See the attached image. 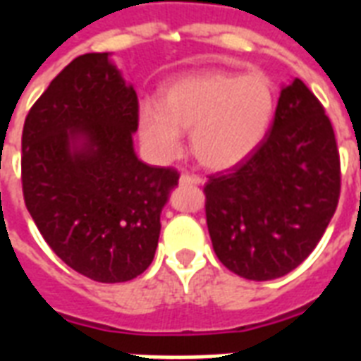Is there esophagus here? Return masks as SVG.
Returning <instances> with one entry per match:
<instances>
[{
  "label": "esophagus",
  "mask_w": 361,
  "mask_h": 361,
  "mask_svg": "<svg viewBox=\"0 0 361 361\" xmlns=\"http://www.w3.org/2000/svg\"><path fill=\"white\" fill-rule=\"evenodd\" d=\"M204 180L198 176L191 174H181L180 176V185H202Z\"/></svg>",
  "instance_id": "34e87169"
}]
</instances>
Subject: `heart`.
<instances>
[{
    "mask_svg": "<svg viewBox=\"0 0 361 361\" xmlns=\"http://www.w3.org/2000/svg\"><path fill=\"white\" fill-rule=\"evenodd\" d=\"M274 114L275 93L268 78L208 69L166 84L159 104H142L138 133L159 161L176 157L181 133H191L198 163L209 170H231L257 152Z\"/></svg>",
    "mask_w": 361,
    "mask_h": 361,
    "instance_id": "obj_1",
    "label": "heart"
}]
</instances>
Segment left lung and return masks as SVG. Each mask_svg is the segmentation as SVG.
I'll return each mask as SVG.
<instances>
[{
    "label": "left lung",
    "instance_id": "obj_1",
    "mask_svg": "<svg viewBox=\"0 0 361 361\" xmlns=\"http://www.w3.org/2000/svg\"><path fill=\"white\" fill-rule=\"evenodd\" d=\"M341 189L336 135L300 78L281 87L269 135L251 157L204 187L214 251L251 281L283 277L311 255Z\"/></svg>",
    "mask_w": 361,
    "mask_h": 361
}]
</instances>
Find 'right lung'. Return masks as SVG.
<instances>
[{"label":"right lung","mask_w":361,"mask_h":361,"mask_svg":"<svg viewBox=\"0 0 361 361\" xmlns=\"http://www.w3.org/2000/svg\"><path fill=\"white\" fill-rule=\"evenodd\" d=\"M110 56L73 59L31 106L22 189L37 228L69 268L123 283L152 264L180 174L136 157L138 99Z\"/></svg>","instance_id":"1"}]
</instances>
